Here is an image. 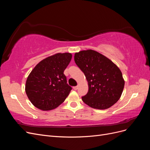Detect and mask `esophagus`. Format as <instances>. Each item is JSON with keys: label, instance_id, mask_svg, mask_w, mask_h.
Instances as JSON below:
<instances>
[{"label": "esophagus", "instance_id": "1", "mask_svg": "<svg viewBox=\"0 0 150 150\" xmlns=\"http://www.w3.org/2000/svg\"><path fill=\"white\" fill-rule=\"evenodd\" d=\"M73 89L74 90H77V89H78V86H74V87H73Z\"/></svg>", "mask_w": 150, "mask_h": 150}]
</instances>
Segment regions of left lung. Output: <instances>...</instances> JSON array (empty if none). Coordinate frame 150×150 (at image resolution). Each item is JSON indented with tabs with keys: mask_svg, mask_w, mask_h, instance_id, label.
<instances>
[{
	"mask_svg": "<svg viewBox=\"0 0 150 150\" xmlns=\"http://www.w3.org/2000/svg\"><path fill=\"white\" fill-rule=\"evenodd\" d=\"M76 65L88 81L89 90L83 101L94 109L106 110L119 100L125 86L122 72L115 63L94 50L74 54Z\"/></svg>",
	"mask_w": 150,
	"mask_h": 150,
	"instance_id": "1",
	"label": "left lung"
}]
</instances>
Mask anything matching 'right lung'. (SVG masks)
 <instances>
[{"label":"right lung","mask_w":150,"mask_h":150,"mask_svg":"<svg viewBox=\"0 0 150 150\" xmlns=\"http://www.w3.org/2000/svg\"><path fill=\"white\" fill-rule=\"evenodd\" d=\"M71 58L69 52L55 54L39 62L30 72L25 89L34 106L49 111L64 101L72 89L64 74Z\"/></svg>","instance_id":"right-lung-1"}]
</instances>
